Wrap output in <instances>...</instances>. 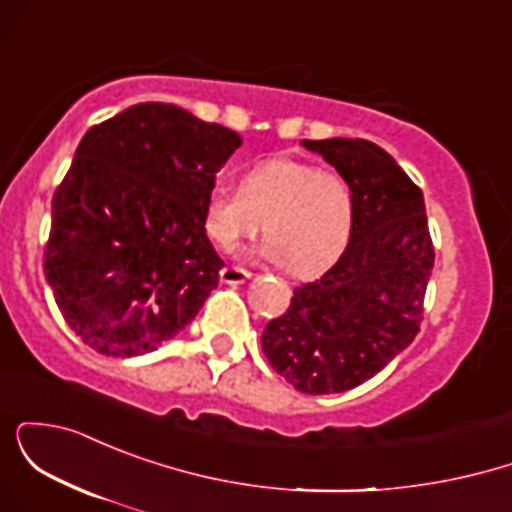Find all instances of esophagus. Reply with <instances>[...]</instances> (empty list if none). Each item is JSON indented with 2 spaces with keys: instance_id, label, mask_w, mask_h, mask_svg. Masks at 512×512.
Masks as SVG:
<instances>
[{
  "instance_id": "1",
  "label": "esophagus",
  "mask_w": 512,
  "mask_h": 512,
  "mask_svg": "<svg viewBox=\"0 0 512 512\" xmlns=\"http://www.w3.org/2000/svg\"><path fill=\"white\" fill-rule=\"evenodd\" d=\"M248 279H250V272H248V269H243V267H233V264H226V267L221 269L223 284L238 286V284H245Z\"/></svg>"
}]
</instances>
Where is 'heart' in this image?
I'll use <instances>...</instances> for the list:
<instances>
[{
    "instance_id": "heart-1",
    "label": "heart",
    "mask_w": 512,
    "mask_h": 512,
    "mask_svg": "<svg viewBox=\"0 0 512 512\" xmlns=\"http://www.w3.org/2000/svg\"><path fill=\"white\" fill-rule=\"evenodd\" d=\"M264 219L262 255L293 274H315L337 260L354 219L351 187L334 170L276 156L243 175L240 187H216L204 209V231L223 250L255 236Z\"/></svg>"
}]
</instances>
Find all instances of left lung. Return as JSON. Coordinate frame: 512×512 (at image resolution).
<instances>
[{
    "mask_svg": "<svg viewBox=\"0 0 512 512\" xmlns=\"http://www.w3.org/2000/svg\"><path fill=\"white\" fill-rule=\"evenodd\" d=\"M301 144L349 182L354 219L342 257L264 327L262 351L298 392L332 395L414 342L436 255L424 195L385 149L342 137Z\"/></svg>",
    "mask_w": 512,
    "mask_h": 512,
    "instance_id": "obj_1",
    "label": "left lung"
}]
</instances>
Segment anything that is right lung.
Here are the masks:
<instances>
[{
    "mask_svg": "<svg viewBox=\"0 0 512 512\" xmlns=\"http://www.w3.org/2000/svg\"><path fill=\"white\" fill-rule=\"evenodd\" d=\"M243 144L170 103L91 127L52 197L45 279L81 342L103 356L156 351L219 284L204 231L216 173Z\"/></svg>",
    "mask_w": 512,
    "mask_h": 512,
    "instance_id": "add662e5",
    "label": "right lung"
}]
</instances>
